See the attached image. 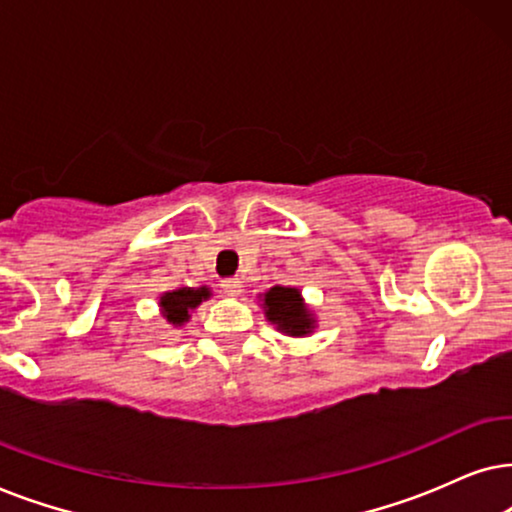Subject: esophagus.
I'll use <instances>...</instances> for the list:
<instances>
[{
    "label": "esophagus",
    "instance_id": "34e87169",
    "mask_svg": "<svg viewBox=\"0 0 512 512\" xmlns=\"http://www.w3.org/2000/svg\"><path fill=\"white\" fill-rule=\"evenodd\" d=\"M220 288H222L224 295L238 297L243 292V281H241V278H224V281L220 283Z\"/></svg>",
    "mask_w": 512,
    "mask_h": 512
}]
</instances>
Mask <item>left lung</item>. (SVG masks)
<instances>
[{
    "mask_svg": "<svg viewBox=\"0 0 512 512\" xmlns=\"http://www.w3.org/2000/svg\"><path fill=\"white\" fill-rule=\"evenodd\" d=\"M264 309H267V318L271 323H276L278 330L288 332L292 337L311 332L313 320L309 311L304 309L302 297L295 288H281V285L271 288L264 295Z\"/></svg>",
    "mask_w": 512,
    "mask_h": 512,
    "instance_id": "left-lung-1",
    "label": "left lung"
}]
</instances>
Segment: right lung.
I'll list each match as a JSON object with an SVG mask.
<instances>
[{
	"label": "right lung",
	"mask_w": 512,
	"mask_h": 512,
	"mask_svg": "<svg viewBox=\"0 0 512 512\" xmlns=\"http://www.w3.org/2000/svg\"><path fill=\"white\" fill-rule=\"evenodd\" d=\"M206 297H210L208 288H199V290L182 288L175 292H166V295L161 297L163 316L168 318V323L182 325L189 318V311L196 309V306L201 304V299H206Z\"/></svg>",
	"instance_id": "add662e5"
}]
</instances>
